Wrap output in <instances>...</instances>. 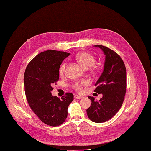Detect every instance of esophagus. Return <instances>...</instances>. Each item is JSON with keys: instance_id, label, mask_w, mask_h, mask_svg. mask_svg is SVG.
Listing matches in <instances>:
<instances>
[{"instance_id": "34e87169", "label": "esophagus", "mask_w": 151, "mask_h": 151, "mask_svg": "<svg viewBox=\"0 0 151 151\" xmlns=\"http://www.w3.org/2000/svg\"><path fill=\"white\" fill-rule=\"evenodd\" d=\"M83 97H82V96H78V95H75L74 96V99H82Z\"/></svg>"}]
</instances>
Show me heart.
Returning <instances> with one entry per match:
<instances>
[{
  "label": "heart",
  "mask_w": 151,
  "mask_h": 151,
  "mask_svg": "<svg viewBox=\"0 0 151 151\" xmlns=\"http://www.w3.org/2000/svg\"><path fill=\"white\" fill-rule=\"evenodd\" d=\"M76 59L80 63V65L85 69H88L92 66L96 62L95 57L92 54L88 52H80L77 54L76 57ZM65 69L66 63H64L60 66L59 69V74L60 75L64 74L65 72ZM89 82L88 80H83L75 83L73 86L75 90L80 92L82 91L83 87L87 86L88 85H89Z\"/></svg>",
  "instance_id": "1"
}]
</instances>
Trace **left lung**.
<instances>
[{"label":"left lung","instance_id":"obj_1","mask_svg":"<svg viewBox=\"0 0 151 151\" xmlns=\"http://www.w3.org/2000/svg\"><path fill=\"white\" fill-rule=\"evenodd\" d=\"M105 55L103 71L95 84L94 91L103 97L94 101L89 96L91 105L87 109L88 118L95 123L109 120L117 114L124 101L126 89V69L120 56L113 50L103 45H94Z\"/></svg>","mask_w":151,"mask_h":151}]
</instances>
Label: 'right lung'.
Masks as SVG:
<instances>
[{"label": "right lung", "mask_w": 151, "mask_h": 151, "mask_svg": "<svg viewBox=\"0 0 151 151\" xmlns=\"http://www.w3.org/2000/svg\"><path fill=\"white\" fill-rule=\"evenodd\" d=\"M69 54L55 50L43 51L33 58L25 71V92L29 105L42 122L51 126L65 121L68 108L74 100L70 92L62 99L51 92L52 85L59 80L60 66Z\"/></svg>", "instance_id": "1"}]
</instances>
